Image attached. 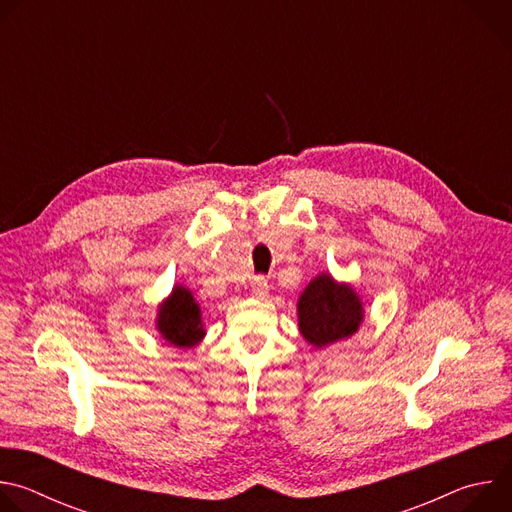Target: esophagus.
Instances as JSON below:
<instances>
[{"instance_id": "34e87169", "label": "esophagus", "mask_w": 512, "mask_h": 512, "mask_svg": "<svg viewBox=\"0 0 512 512\" xmlns=\"http://www.w3.org/2000/svg\"><path fill=\"white\" fill-rule=\"evenodd\" d=\"M267 291H269L267 279H265L263 275H255V277L251 279V294H253L255 298H265Z\"/></svg>"}]
</instances>
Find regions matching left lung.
I'll return each mask as SVG.
<instances>
[{"label": "left lung", "instance_id": "8db88e82", "mask_svg": "<svg viewBox=\"0 0 512 512\" xmlns=\"http://www.w3.org/2000/svg\"><path fill=\"white\" fill-rule=\"evenodd\" d=\"M302 336L322 348L352 336L362 320V304L350 285L322 273L304 289L298 302Z\"/></svg>", "mask_w": 512, "mask_h": 512}]
</instances>
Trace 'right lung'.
<instances>
[{"label": "right lung", "mask_w": 512, "mask_h": 512, "mask_svg": "<svg viewBox=\"0 0 512 512\" xmlns=\"http://www.w3.org/2000/svg\"><path fill=\"white\" fill-rule=\"evenodd\" d=\"M158 330L170 344L180 348H190L202 340L200 308L186 287H174L172 296L162 304Z\"/></svg>", "instance_id": "right-lung-1"}]
</instances>
